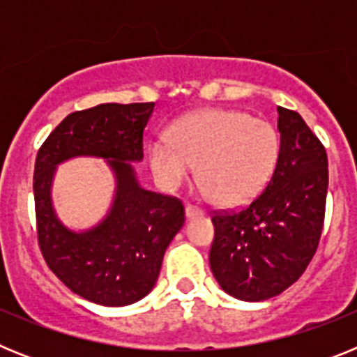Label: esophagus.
<instances>
[{"mask_svg": "<svg viewBox=\"0 0 357 357\" xmlns=\"http://www.w3.org/2000/svg\"><path fill=\"white\" fill-rule=\"evenodd\" d=\"M202 214H204V211H202L200 207L191 206V204H189V206H185V216L188 218H197V216H202Z\"/></svg>", "mask_w": 357, "mask_h": 357, "instance_id": "esophagus-1", "label": "esophagus"}]
</instances>
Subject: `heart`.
Returning a JSON list of instances; mask_svg holds the SVG:
<instances>
[{"instance_id":"heart-1","label":"heart","mask_w":357,"mask_h":357,"mask_svg":"<svg viewBox=\"0 0 357 357\" xmlns=\"http://www.w3.org/2000/svg\"><path fill=\"white\" fill-rule=\"evenodd\" d=\"M280 139L272 123L241 110H198L178 119L168 139L150 146L151 169L178 188L198 166V182L222 207L250 202L272 176Z\"/></svg>"}]
</instances>
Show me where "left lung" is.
<instances>
[{
    "label": "left lung",
    "mask_w": 357,
    "mask_h": 357,
    "mask_svg": "<svg viewBox=\"0 0 357 357\" xmlns=\"http://www.w3.org/2000/svg\"><path fill=\"white\" fill-rule=\"evenodd\" d=\"M277 112L280 148L266 188L243 209L213 213L211 270L223 291L247 302L279 295L305 272L326 218V148L298 112Z\"/></svg>",
    "instance_id": "1"
}]
</instances>
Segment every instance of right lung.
Segmentation results:
<instances>
[{
	"instance_id": "1",
	"label": "right lung",
	"mask_w": 357,
	"mask_h": 357,
	"mask_svg": "<svg viewBox=\"0 0 357 357\" xmlns=\"http://www.w3.org/2000/svg\"><path fill=\"white\" fill-rule=\"evenodd\" d=\"M155 103H102L77 110L46 137L33 172L37 241L53 273L100 305H128L151 291L164 252L184 225L176 197L146 191L128 160L143 159V134ZM78 155L107 158L116 175V198L100 226L66 229L54 216L49 189L54 166Z\"/></svg>"
}]
</instances>
